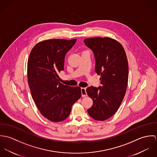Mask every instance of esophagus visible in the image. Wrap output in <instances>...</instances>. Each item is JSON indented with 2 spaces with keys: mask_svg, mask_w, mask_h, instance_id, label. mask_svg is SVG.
<instances>
[{
  "mask_svg": "<svg viewBox=\"0 0 157 157\" xmlns=\"http://www.w3.org/2000/svg\"><path fill=\"white\" fill-rule=\"evenodd\" d=\"M81 92H82V95L83 97H86L87 96V93L86 91V88H81Z\"/></svg>",
  "mask_w": 157,
  "mask_h": 157,
  "instance_id": "34e87169",
  "label": "esophagus"
}]
</instances>
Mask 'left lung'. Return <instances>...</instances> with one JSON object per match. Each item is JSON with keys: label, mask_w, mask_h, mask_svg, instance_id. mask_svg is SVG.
<instances>
[{"label": "left lung", "mask_w": 157, "mask_h": 157, "mask_svg": "<svg viewBox=\"0 0 157 157\" xmlns=\"http://www.w3.org/2000/svg\"><path fill=\"white\" fill-rule=\"evenodd\" d=\"M95 56V71L100 75L101 86H90L86 92L93 105L88 109L96 120H106L117 112L126 94L129 67L127 56L121 44L116 40L99 37L84 40Z\"/></svg>", "instance_id": "left-lung-1"}]
</instances>
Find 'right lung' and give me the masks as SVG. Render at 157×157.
<instances>
[{
	"mask_svg": "<svg viewBox=\"0 0 157 157\" xmlns=\"http://www.w3.org/2000/svg\"><path fill=\"white\" fill-rule=\"evenodd\" d=\"M77 39H49L32 49L28 60V82L40 113L52 122L65 120L72 106L82 96L81 88L61 83L59 73L64 69L65 57Z\"/></svg>",
	"mask_w": 157,
	"mask_h": 157,
	"instance_id": "right-lung-1",
	"label": "right lung"
}]
</instances>
